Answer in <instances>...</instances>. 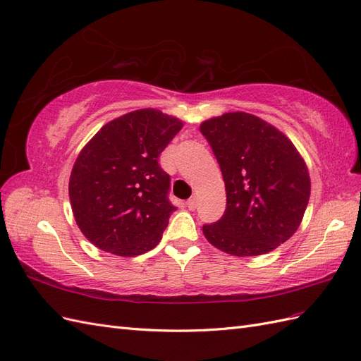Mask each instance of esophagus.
Here are the masks:
<instances>
[{
  "label": "esophagus",
  "mask_w": 361,
  "mask_h": 361,
  "mask_svg": "<svg viewBox=\"0 0 361 361\" xmlns=\"http://www.w3.org/2000/svg\"><path fill=\"white\" fill-rule=\"evenodd\" d=\"M186 206L189 207V210H195V209H197V198H195V197L189 198V200L186 201Z\"/></svg>",
  "instance_id": "1"
}]
</instances>
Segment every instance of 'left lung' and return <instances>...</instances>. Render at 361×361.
Instances as JSON below:
<instances>
[{"label": "left lung", "instance_id": "obj_1", "mask_svg": "<svg viewBox=\"0 0 361 361\" xmlns=\"http://www.w3.org/2000/svg\"><path fill=\"white\" fill-rule=\"evenodd\" d=\"M219 163L227 207L202 226L207 241L233 256L265 255L290 239L308 206L311 181L285 134L248 113H226L200 126Z\"/></svg>", "mask_w": 361, "mask_h": 361}]
</instances>
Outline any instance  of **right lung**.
I'll return each mask as SVG.
<instances>
[{"label":"right lung","instance_id":"obj_1","mask_svg":"<svg viewBox=\"0 0 361 361\" xmlns=\"http://www.w3.org/2000/svg\"><path fill=\"white\" fill-rule=\"evenodd\" d=\"M181 128V120L160 109H137L111 120L84 146L68 193L76 224L91 244L131 257L161 241L177 207L159 157Z\"/></svg>","mask_w":361,"mask_h":361}]
</instances>
